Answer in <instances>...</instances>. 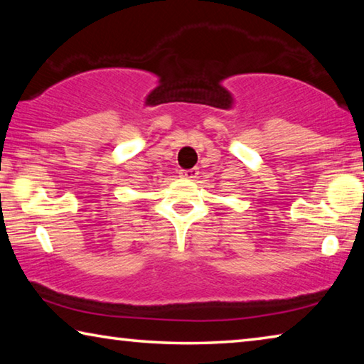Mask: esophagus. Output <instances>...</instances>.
<instances>
[{
  "mask_svg": "<svg viewBox=\"0 0 364 364\" xmlns=\"http://www.w3.org/2000/svg\"><path fill=\"white\" fill-rule=\"evenodd\" d=\"M197 168H189V170H180V176L184 178V180H193V178L197 176Z\"/></svg>",
  "mask_w": 364,
  "mask_h": 364,
  "instance_id": "esophagus-1",
  "label": "esophagus"
}]
</instances>
